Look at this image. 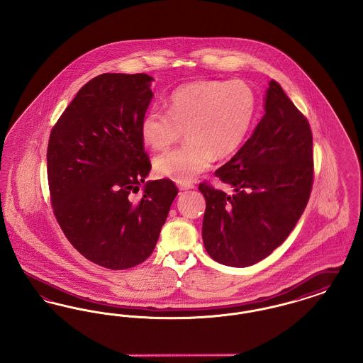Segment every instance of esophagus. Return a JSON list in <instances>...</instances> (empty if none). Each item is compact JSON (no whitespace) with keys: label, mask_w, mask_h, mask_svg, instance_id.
<instances>
[{"label":"esophagus","mask_w":363,"mask_h":363,"mask_svg":"<svg viewBox=\"0 0 363 363\" xmlns=\"http://www.w3.org/2000/svg\"><path fill=\"white\" fill-rule=\"evenodd\" d=\"M178 188L181 190H189L193 189L194 185L191 182H181V184H178Z\"/></svg>","instance_id":"34e87169"}]
</instances>
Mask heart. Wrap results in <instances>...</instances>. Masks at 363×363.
Masks as SVG:
<instances>
[{
	"mask_svg": "<svg viewBox=\"0 0 363 363\" xmlns=\"http://www.w3.org/2000/svg\"><path fill=\"white\" fill-rule=\"evenodd\" d=\"M167 113L148 108L140 121L143 141L166 151L185 129L188 143L156 157V174L189 182L216 157L234 154L246 138L256 111V96L241 80H200L177 86L166 99Z\"/></svg>",
	"mask_w": 363,
	"mask_h": 363,
	"instance_id": "heart-1",
	"label": "heart"
}]
</instances>
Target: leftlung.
<instances>
[{
    "label": "left lung",
    "mask_w": 363,
    "mask_h": 363,
    "mask_svg": "<svg viewBox=\"0 0 363 363\" xmlns=\"http://www.w3.org/2000/svg\"><path fill=\"white\" fill-rule=\"evenodd\" d=\"M215 175L233 194L203 181L208 255L243 268L268 257L293 231L311 197L313 135L308 118L271 80L265 114L241 150Z\"/></svg>",
    "instance_id": "obj_1"
}]
</instances>
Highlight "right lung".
I'll return each instance as SVG.
<instances>
[{
    "instance_id": "1",
    "label": "right lung",
    "mask_w": 363,
    "mask_h": 363,
    "mask_svg": "<svg viewBox=\"0 0 363 363\" xmlns=\"http://www.w3.org/2000/svg\"><path fill=\"white\" fill-rule=\"evenodd\" d=\"M145 73H104L80 88L54 123L48 179L54 216L72 246L107 269H128L155 249L178 188L150 181L140 121L152 99Z\"/></svg>"
}]
</instances>
